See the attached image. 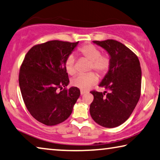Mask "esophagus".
Here are the masks:
<instances>
[{"instance_id": "1", "label": "esophagus", "mask_w": 160, "mask_h": 160, "mask_svg": "<svg viewBox=\"0 0 160 160\" xmlns=\"http://www.w3.org/2000/svg\"><path fill=\"white\" fill-rule=\"evenodd\" d=\"M86 92H88L87 91H85V90H80V95H82L86 93Z\"/></svg>"}]
</instances>
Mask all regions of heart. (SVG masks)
Here are the masks:
<instances>
[{
    "label": "heart",
    "mask_w": 160,
    "mask_h": 160,
    "mask_svg": "<svg viewBox=\"0 0 160 160\" xmlns=\"http://www.w3.org/2000/svg\"><path fill=\"white\" fill-rule=\"evenodd\" d=\"M79 52L83 57L90 61L91 64L90 65V70H94L101 75L108 70L111 65L110 58L107 55H101V50L95 45L90 44L83 45L79 49ZM75 56L71 54L68 57L65 62V70L69 75H73L75 74ZM98 80V76L93 72H90L73 78L71 80V84L80 90H86L94 85Z\"/></svg>",
    "instance_id": "1"
}]
</instances>
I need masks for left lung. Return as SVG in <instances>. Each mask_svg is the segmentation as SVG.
Returning <instances> with one entry per match:
<instances>
[{
	"instance_id": "1",
	"label": "left lung",
	"mask_w": 160,
	"mask_h": 160,
	"mask_svg": "<svg viewBox=\"0 0 160 160\" xmlns=\"http://www.w3.org/2000/svg\"><path fill=\"white\" fill-rule=\"evenodd\" d=\"M108 54L111 65L98 85L110 90L91 91L93 101L90 113L98 124L114 128L122 124L132 113L141 92L142 70L137 56L122 43L113 39L93 41Z\"/></svg>"
}]
</instances>
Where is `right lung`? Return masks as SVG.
Returning a JSON list of instances; mask_svg holds the SVG:
<instances>
[{"instance_id": "right-lung-1", "label": "right lung", "mask_w": 160, "mask_h": 160, "mask_svg": "<svg viewBox=\"0 0 160 160\" xmlns=\"http://www.w3.org/2000/svg\"><path fill=\"white\" fill-rule=\"evenodd\" d=\"M78 43L52 40L36 45L21 66L18 82L23 101L31 115L47 126L65 121L80 97L78 88L65 89L70 80L65 62Z\"/></svg>"}]
</instances>
